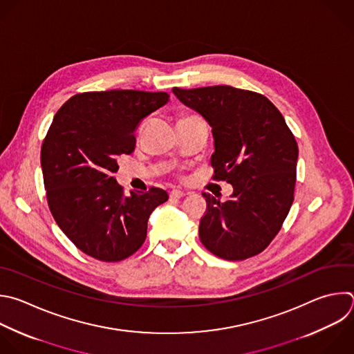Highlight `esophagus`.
I'll list each match as a JSON object with an SVG mask.
<instances>
[{"label": "esophagus", "mask_w": 354, "mask_h": 354, "mask_svg": "<svg viewBox=\"0 0 354 354\" xmlns=\"http://www.w3.org/2000/svg\"><path fill=\"white\" fill-rule=\"evenodd\" d=\"M183 196H185V193L180 192V190H172V192L169 193V197H171L172 200H179V198H182Z\"/></svg>", "instance_id": "1"}]
</instances>
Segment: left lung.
<instances>
[{
    "instance_id": "1",
    "label": "left lung",
    "mask_w": 354,
    "mask_h": 354,
    "mask_svg": "<svg viewBox=\"0 0 354 354\" xmlns=\"http://www.w3.org/2000/svg\"><path fill=\"white\" fill-rule=\"evenodd\" d=\"M172 93L211 127L214 179L233 186L225 203L203 193L201 243L229 261L259 254L293 203L299 149L282 113L267 97L232 86L174 87Z\"/></svg>"
}]
</instances>
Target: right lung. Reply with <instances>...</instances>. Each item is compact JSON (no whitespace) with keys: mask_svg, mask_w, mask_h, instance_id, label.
<instances>
[{"mask_svg":"<svg viewBox=\"0 0 354 354\" xmlns=\"http://www.w3.org/2000/svg\"><path fill=\"white\" fill-rule=\"evenodd\" d=\"M168 101L162 91H88L55 113L41 147L44 186L55 222L83 253L121 261L146 241L149 216L168 193L124 196L112 175L118 158L135 150L139 122Z\"/></svg>","mask_w":354,"mask_h":354,"instance_id":"add662e5","label":"right lung"}]
</instances>
